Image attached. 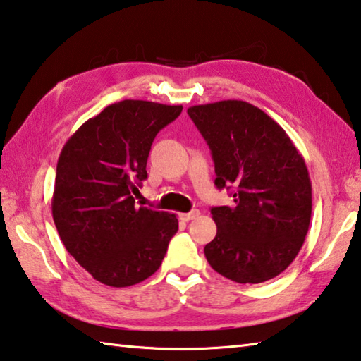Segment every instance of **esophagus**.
<instances>
[{
	"label": "esophagus",
	"mask_w": 361,
	"mask_h": 361,
	"mask_svg": "<svg viewBox=\"0 0 361 361\" xmlns=\"http://www.w3.org/2000/svg\"><path fill=\"white\" fill-rule=\"evenodd\" d=\"M198 216H200V211H198V209H193V211L187 212V214H180V219H182V220H185V222H188V220L197 219Z\"/></svg>",
	"instance_id": "1"
}]
</instances>
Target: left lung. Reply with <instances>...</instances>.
Returning <instances> with one entry per match:
<instances>
[{"instance_id": "obj_1", "label": "left lung", "mask_w": 361, "mask_h": 361, "mask_svg": "<svg viewBox=\"0 0 361 361\" xmlns=\"http://www.w3.org/2000/svg\"><path fill=\"white\" fill-rule=\"evenodd\" d=\"M187 112L212 152L217 188H233L231 206L211 209L217 235L204 247L207 262L239 283L273 279L298 255L311 222L305 158L279 123L245 101Z\"/></svg>"}]
</instances>
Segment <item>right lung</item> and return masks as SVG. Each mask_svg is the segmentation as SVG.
I'll return each mask as SVG.
<instances>
[{
    "label": "right lung",
    "mask_w": 361,
    "mask_h": 361,
    "mask_svg": "<svg viewBox=\"0 0 361 361\" xmlns=\"http://www.w3.org/2000/svg\"><path fill=\"white\" fill-rule=\"evenodd\" d=\"M182 106L123 99L88 118L63 145L56 163L52 216L61 243L93 279L130 287L160 268L176 214L135 206L147 179L157 133Z\"/></svg>",
    "instance_id": "obj_1"
}]
</instances>
